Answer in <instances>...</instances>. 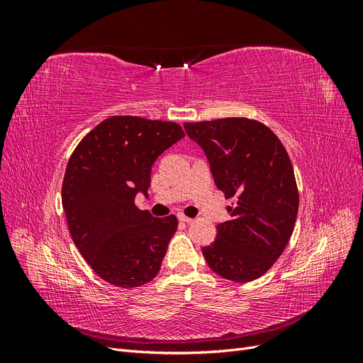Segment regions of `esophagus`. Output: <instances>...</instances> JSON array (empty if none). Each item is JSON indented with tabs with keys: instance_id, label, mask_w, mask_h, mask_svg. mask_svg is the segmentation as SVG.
<instances>
[{
	"instance_id": "esophagus-1",
	"label": "esophagus",
	"mask_w": 363,
	"mask_h": 363,
	"mask_svg": "<svg viewBox=\"0 0 363 363\" xmlns=\"http://www.w3.org/2000/svg\"><path fill=\"white\" fill-rule=\"evenodd\" d=\"M179 219H180V221H182V223H186V224H191V223L194 221V219H192V218H189V216H186V215H183V213H180V215H179Z\"/></svg>"
}]
</instances>
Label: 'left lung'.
Instances as JSON below:
<instances>
[{
  "label": "left lung",
  "mask_w": 363,
  "mask_h": 363,
  "mask_svg": "<svg viewBox=\"0 0 363 363\" xmlns=\"http://www.w3.org/2000/svg\"><path fill=\"white\" fill-rule=\"evenodd\" d=\"M211 163L232 219L218 224L203 256L213 272L245 283L262 277L286 248L298 213V188L286 148L260 121L221 118L184 123Z\"/></svg>",
  "instance_id": "left-lung-1"
}]
</instances>
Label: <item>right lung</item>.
<instances>
[{
    "instance_id": "1",
    "label": "right lung",
    "mask_w": 363,
    "mask_h": 363,
    "mask_svg": "<svg viewBox=\"0 0 363 363\" xmlns=\"http://www.w3.org/2000/svg\"><path fill=\"white\" fill-rule=\"evenodd\" d=\"M184 138L172 121L111 116L91 130L69 157L62 204L80 255L107 283L138 288L160 271L177 218H155L135 204L147 195L151 167Z\"/></svg>"
}]
</instances>
